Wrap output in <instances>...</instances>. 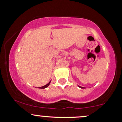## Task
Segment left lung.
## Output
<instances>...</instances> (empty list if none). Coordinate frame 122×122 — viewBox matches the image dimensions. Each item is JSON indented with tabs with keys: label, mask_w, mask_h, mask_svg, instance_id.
<instances>
[{
	"label": "left lung",
	"mask_w": 122,
	"mask_h": 122,
	"mask_svg": "<svg viewBox=\"0 0 122 122\" xmlns=\"http://www.w3.org/2000/svg\"><path fill=\"white\" fill-rule=\"evenodd\" d=\"M80 88H85V87H81V86H78Z\"/></svg>",
	"instance_id": "1"
}]
</instances>
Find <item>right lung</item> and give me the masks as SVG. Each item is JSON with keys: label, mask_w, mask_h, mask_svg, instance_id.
Returning <instances> with one entry per match:
<instances>
[{"label": "right lung", "mask_w": 122, "mask_h": 122, "mask_svg": "<svg viewBox=\"0 0 122 122\" xmlns=\"http://www.w3.org/2000/svg\"><path fill=\"white\" fill-rule=\"evenodd\" d=\"M50 82H51V81H50L49 82V83H47V84L45 85V86H42V87H39V88H46V87H48L49 86Z\"/></svg>", "instance_id": "right-lung-1"}]
</instances>
